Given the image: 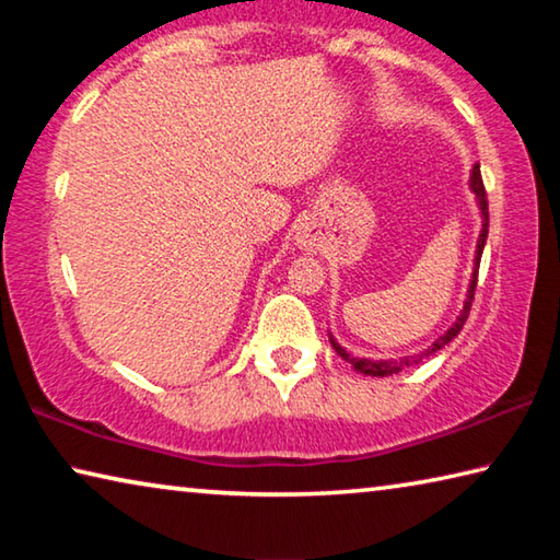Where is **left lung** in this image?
I'll return each mask as SVG.
<instances>
[{
  "label": "left lung",
  "mask_w": 560,
  "mask_h": 560,
  "mask_svg": "<svg viewBox=\"0 0 560 560\" xmlns=\"http://www.w3.org/2000/svg\"><path fill=\"white\" fill-rule=\"evenodd\" d=\"M469 187L474 189V195H477L479 200V210H481V220H485V224H481V234H479V242H477V257H474V273H471V283H469V293H467V301H464V311L459 314V318L454 320V326L447 330V334L440 336L438 340H434L432 346H428L424 350H420L417 355H407V358H400V360H368V358H353L348 353L346 348H340L334 338H330V343H334L336 353L348 360L350 365L355 368L358 373L363 375H373V377H385V375H393V373H400L405 371L407 365H417L420 360L430 358L432 353H438L440 348H444L450 343V340L459 334L462 326L467 324V316L471 311V301H474V289H477V277H479V261H481V252H485V244H487V234H489V202H487V189H485V183H481V170L479 165L471 167V177H469Z\"/></svg>",
  "instance_id": "8db88e82"
}]
</instances>
